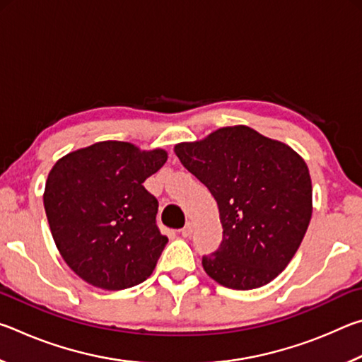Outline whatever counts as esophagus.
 <instances>
[{"label":"esophagus","mask_w":362,"mask_h":362,"mask_svg":"<svg viewBox=\"0 0 362 362\" xmlns=\"http://www.w3.org/2000/svg\"><path fill=\"white\" fill-rule=\"evenodd\" d=\"M180 233H182L183 238H189V236H192V233H193V223L188 222V223L180 230Z\"/></svg>","instance_id":"1"}]
</instances>
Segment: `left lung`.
<instances>
[{"mask_svg": "<svg viewBox=\"0 0 362 362\" xmlns=\"http://www.w3.org/2000/svg\"><path fill=\"white\" fill-rule=\"evenodd\" d=\"M180 163L209 188L223 238L203 268L230 289H257L289 265L313 212L303 158L247 126H228L174 146Z\"/></svg>", "mask_w": 362, "mask_h": 362, "instance_id": "obj_1", "label": "left lung"}]
</instances>
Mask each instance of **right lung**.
<instances>
[{"label":"right lung","mask_w":362,"mask_h":362,"mask_svg":"<svg viewBox=\"0 0 362 362\" xmlns=\"http://www.w3.org/2000/svg\"><path fill=\"white\" fill-rule=\"evenodd\" d=\"M166 161L163 148L105 140L52 166L42 194L49 228L66 265L86 283L121 291L153 273L168 238L156 226L158 199L142 183Z\"/></svg>","instance_id":"add662e5"}]
</instances>
